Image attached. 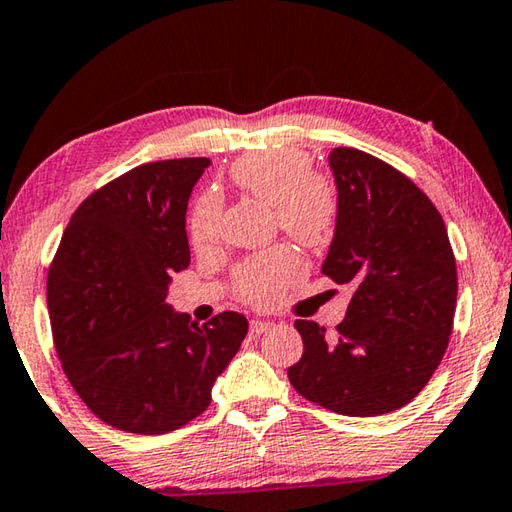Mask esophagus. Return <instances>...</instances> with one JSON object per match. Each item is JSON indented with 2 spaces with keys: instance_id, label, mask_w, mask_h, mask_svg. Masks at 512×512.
<instances>
[{
  "instance_id": "obj_1",
  "label": "esophagus",
  "mask_w": 512,
  "mask_h": 512,
  "mask_svg": "<svg viewBox=\"0 0 512 512\" xmlns=\"http://www.w3.org/2000/svg\"><path fill=\"white\" fill-rule=\"evenodd\" d=\"M270 328H272L270 321H251V333H254V335H263Z\"/></svg>"
}]
</instances>
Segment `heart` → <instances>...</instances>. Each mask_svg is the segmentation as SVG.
<instances>
[{"instance_id": "heart-1", "label": "heart", "mask_w": 512, "mask_h": 512, "mask_svg": "<svg viewBox=\"0 0 512 512\" xmlns=\"http://www.w3.org/2000/svg\"><path fill=\"white\" fill-rule=\"evenodd\" d=\"M299 148H272L233 161L229 177L238 191L272 204L276 224L308 247H324L337 224V188L326 175L315 173ZM222 222L220 197L202 195L188 220V236L197 249L218 242ZM301 276V261L290 247L263 251L240 267L236 292L251 306H272L288 285Z\"/></svg>"}]
</instances>
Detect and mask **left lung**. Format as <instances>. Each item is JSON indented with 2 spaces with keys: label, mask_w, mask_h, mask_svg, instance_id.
I'll return each instance as SVG.
<instances>
[{
  "label": "left lung",
  "mask_w": 512,
  "mask_h": 512,
  "mask_svg": "<svg viewBox=\"0 0 512 512\" xmlns=\"http://www.w3.org/2000/svg\"><path fill=\"white\" fill-rule=\"evenodd\" d=\"M328 161L339 213L321 272L355 292L335 333L294 321L303 355L288 378L335 414H389L425 389L450 344L454 251L441 213L405 173L355 148Z\"/></svg>",
  "instance_id": "8db88e82"
}]
</instances>
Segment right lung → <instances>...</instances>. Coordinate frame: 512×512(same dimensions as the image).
Masks as SVG:
<instances>
[{
    "instance_id": "add662e5",
    "label": "right lung",
    "mask_w": 512,
    "mask_h": 512,
    "mask_svg": "<svg viewBox=\"0 0 512 512\" xmlns=\"http://www.w3.org/2000/svg\"><path fill=\"white\" fill-rule=\"evenodd\" d=\"M206 157L141 164L83 200L47 276L62 371L96 418L166 434L209 407L247 335L240 312L206 324L166 306L170 274L191 263L186 204Z\"/></svg>"
}]
</instances>
